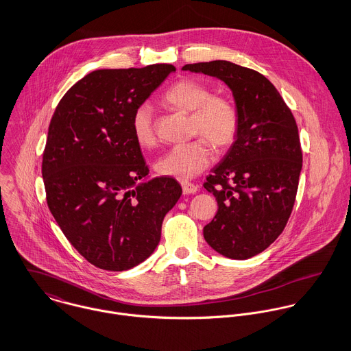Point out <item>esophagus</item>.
Masks as SVG:
<instances>
[{
	"mask_svg": "<svg viewBox=\"0 0 351 351\" xmlns=\"http://www.w3.org/2000/svg\"><path fill=\"white\" fill-rule=\"evenodd\" d=\"M180 184H182V189H183L184 194H195L198 191V187L194 183L189 182V180H183Z\"/></svg>",
	"mask_w": 351,
	"mask_h": 351,
	"instance_id": "obj_1",
	"label": "esophagus"
}]
</instances>
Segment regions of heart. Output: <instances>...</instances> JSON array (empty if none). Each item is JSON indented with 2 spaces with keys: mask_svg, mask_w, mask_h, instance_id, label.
Instances as JSON below:
<instances>
[{
  "mask_svg": "<svg viewBox=\"0 0 351 351\" xmlns=\"http://www.w3.org/2000/svg\"><path fill=\"white\" fill-rule=\"evenodd\" d=\"M164 101L175 110L191 112L193 142L169 149L156 162V171L168 178L186 180L204 172L214 158L213 147H229L239 133V111L226 97L211 95L210 88L195 80H180L167 89ZM132 130L143 149L157 145L154 110L147 101L141 103L132 117Z\"/></svg>",
  "mask_w": 351,
  "mask_h": 351,
  "instance_id": "1",
  "label": "heart"
}]
</instances>
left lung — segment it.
Listing matches in <instances>:
<instances>
[{"label": "left lung", "instance_id": "8db88e82", "mask_svg": "<svg viewBox=\"0 0 351 351\" xmlns=\"http://www.w3.org/2000/svg\"><path fill=\"white\" fill-rule=\"evenodd\" d=\"M183 71L217 77L232 89L239 133L204 183L218 204L204 236L221 255L248 259L277 240L293 210L302 167L295 119L259 71L228 61L189 64Z\"/></svg>", "mask_w": 351, "mask_h": 351}]
</instances>
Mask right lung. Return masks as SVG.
<instances>
[{"mask_svg": "<svg viewBox=\"0 0 351 351\" xmlns=\"http://www.w3.org/2000/svg\"><path fill=\"white\" fill-rule=\"evenodd\" d=\"M175 71L156 64L92 71L51 118L42 161L46 201L71 245L99 269L123 271L147 259L182 195L173 178L140 183L149 168L132 130L134 110Z\"/></svg>", "mask_w": 351, "mask_h": 351, "instance_id": "add662e5", "label": "right lung"}]
</instances>
